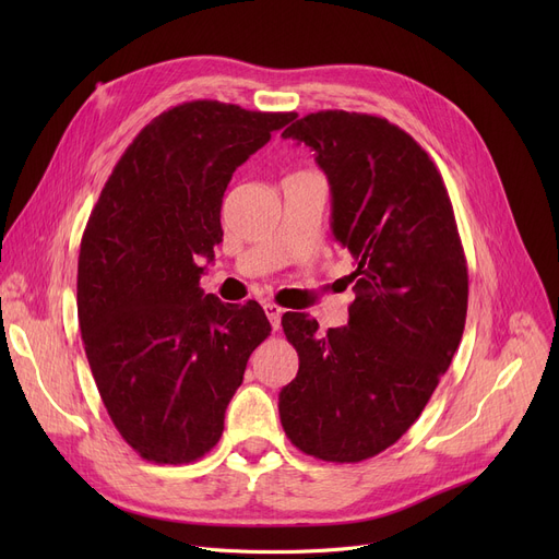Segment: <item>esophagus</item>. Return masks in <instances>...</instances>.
Returning a JSON list of instances; mask_svg holds the SVG:
<instances>
[{
	"label": "esophagus",
	"instance_id": "obj_1",
	"mask_svg": "<svg viewBox=\"0 0 559 559\" xmlns=\"http://www.w3.org/2000/svg\"><path fill=\"white\" fill-rule=\"evenodd\" d=\"M264 312H267V317H270V324H272V329H274V331H278V326H281V317H283V308H281V306H276V304H264Z\"/></svg>",
	"mask_w": 559,
	"mask_h": 559
}]
</instances>
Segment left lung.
I'll list each match as a JSON object with an SVG mask.
<instances>
[{"instance_id":"1","label":"left lung","mask_w":559,"mask_h":559,"mask_svg":"<svg viewBox=\"0 0 559 559\" xmlns=\"http://www.w3.org/2000/svg\"><path fill=\"white\" fill-rule=\"evenodd\" d=\"M314 152L350 253L348 324L285 312L297 378L278 394L287 439L324 462H362L407 432L464 333L468 274L453 205L430 156L385 117L319 110L283 131Z\"/></svg>"}]
</instances>
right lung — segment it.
<instances>
[{
	"label": "right lung",
	"instance_id": "obj_1",
	"mask_svg": "<svg viewBox=\"0 0 559 559\" xmlns=\"http://www.w3.org/2000/svg\"><path fill=\"white\" fill-rule=\"evenodd\" d=\"M297 112L197 99L127 146L85 224L76 308L108 417L140 457L188 464L222 437L253 348L272 326L255 301L203 295L199 258L222 242L233 171Z\"/></svg>",
	"mask_w": 559,
	"mask_h": 559
}]
</instances>
